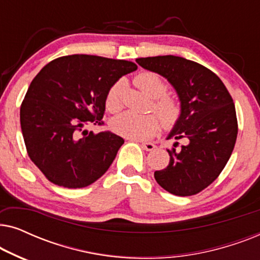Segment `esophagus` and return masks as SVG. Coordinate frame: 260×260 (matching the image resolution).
Segmentation results:
<instances>
[{
	"mask_svg": "<svg viewBox=\"0 0 260 260\" xmlns=\"http://www.w3.org/2000/svg\"><path fill=\"white\" fill-rule=\"evenodd\" d=\"M141 147L144 149V150L147 151H151L154 150V149L156 148V145L154 143H150V142H142L141 143Z\"/></svg>",
	"mask_w": 260,
	"mask_h": 260,
	"instance_id": "esophagus-1",
	"label": "esophagus"
}]
</instances>
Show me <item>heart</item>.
<instances>
[{"label":"heart","instance_id":"obj_1","mask_svg":"<svg viewBox=\"0 0 260 260\" xmlns=\"http://www.w3.org/2000/svg\"><path fill=\"white\" fill-rule=\"evenodd\" d=\"M135 83L145 94L154 99L152 110L167 129L175 126L182 115L180 102L168 97V84L158 74L143 72L138 74ZM125 87L124 80L113 84L106 95V108L109 111L117 112L122 108V93ZM111 127L116 134L131 140H148L154 136L159 129V121L155 115H137L126 111L116 116L111 122Z\"/></svg>","mask_w":260,"mask_h":260}]
</instances>
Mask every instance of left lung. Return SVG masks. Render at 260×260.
<instances>
[{"instance_id":"1","label":"left lung","mask_w":260,"mask_h":260,"mask_svg":"<svg viewBox=\"0 0 260 260\" xmlns=\"http://www.w3.org/2000/svg\"><path fill=\"white\" fill-rule=\"evenodd\" d=\"M138 65L165 77L175 88L182 115L168 138L167 168L154 176L163 189L177 197H190L208 187L225 168L238 135L233 99L220 78L200 63L175 55L136 59Z\"/></svg>"}]
</instances>
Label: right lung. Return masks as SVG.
Here are the masks:
<instances>
[{
  "label": "right lung",
  "mask_w": 260,
  "mask_h": 260,
  "mask_svg": "<svg viewBox=\"0 0 260 260\" xmlns=\"http://www.w3.org/2000/svg\"><path fill=\"white\" fill-rule=\"evenodd\" d=\"M136 70L126 60L74 54L37 74L21 104V130L28 156L52 183L87 187L109 169L124 140L83 127L103 124L109 90Z\"/></svg>",
  "instance_id": "obj_1"
}]
</instances>
